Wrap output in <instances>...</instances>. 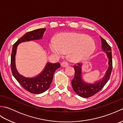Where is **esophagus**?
I'll return each instance as SVG.
<instances>
[{
	"label": "esophagus",
	"mask_w": 123,
	"mask_h": 123,
	"mask_svg": "<svg viewBox=\"0 0 123 123\" xmlns=\"http://www.w3.org/2000/svg\"><path fill=\"white\" fill-rule=\"evenodd\" d=\"M61 66L62 68L67 67L68 66V62H65V61L61 63Z\"/></svg>",
	"instance_id": "obj_1"
}]
</instances>
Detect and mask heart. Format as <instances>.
<instances>
[{
    "instance_id": "obj_1",
    "label": "heart",
    "mask_w": 123,
    "mask_h": 123,
    "mask_svg": "<svg viewBox=\"0 0 123 123\" xmlns=\"http://www.w3.org/2000/svg\"><path fill=\"white\" fill-rule=\"evenodd\" d=\"M49 46L51 51L59 55L71 52L70 58L75 62L87 59L96 49L95 43L89 36L76 33L66 34L57 42L52 41Z\"/></svg>"
}]
</instances>
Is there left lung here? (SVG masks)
<instances>
[{"mask_svg":"<svg viewBox=\"0 0 123 123\" xmlns=\"http://www.w3.org/2000/svg\"><path fill=\"white\" fill-rule=\"evenodd\" d=\"M101 41L102 50L106 52L109 59L108 69L101 81L92 84H88L84 82L81 78L82 65L77 63V65L74 66L75 73L74 78L71 81L72 87L74 92L78 95L83 98L90 97L95 95L104 87L110 78L113 68L111 49V46L104 38L101 37Z\"/></svg>","mask_w":123,"mask_h":123,"instance_id":"obj_1","label":"left lung"}]
</instances>
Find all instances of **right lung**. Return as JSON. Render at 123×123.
Wrapping results in <instances>:
<instances>
[{
	"mask_svg": "<svg viewBox=\"0 0 123 123\" xmlns=\"http://www.w3.org/2000/svg\"><path fill=\"white\" fill-rule=\"evenodd\" d=\"M45 31L46 28H40L26 33L13 45L11 54L10 65L12 75L23 88L28 92L34 94L43 93L49 88L55 71L60 68V64L49 62L47 63L43 71L37 76L34 78H26L20 75L16 68L15 55L18 44L24 42L40 40L42 38Z\"/></svg>",
	"mask_w": 123,
	"mask_h": 123,
	"instance_id": "right-lung-1",
	"label": "right lung"
}]
</instances>
